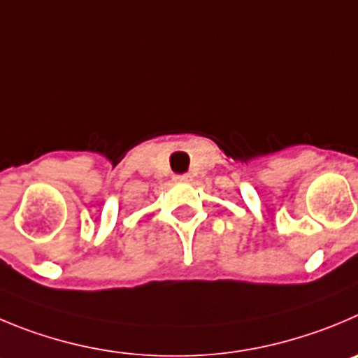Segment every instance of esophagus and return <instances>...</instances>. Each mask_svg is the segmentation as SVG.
Returning <instances> with one entry per match:
<instances>
[{
  "label": "esophagus",
  "instance_id": "34e87169",
  "mask_svg": "<svg viewBox=\"0 0 358 358\" xmlns=\"http://www.w3.org/2000/svg\"><path fill=\"white\" fill-rule=\"evenodd\" d=\"M189 180H190L189 175H176L175 176V182H178V183H185V182H189Z\"/></svg>",
  "mask_w": 358,
  "mask_h": 358
}]
</instances>
